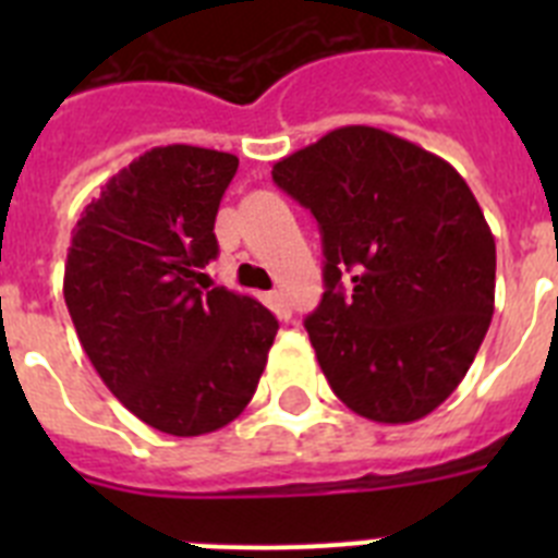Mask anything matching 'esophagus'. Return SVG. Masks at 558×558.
<instances>
[{
  "label": "esophagus",
  "instance_id": "esophagus-1",
  "mask_svg": "<svg viewBox=\"0 0 558 558\" xmlns=\"http://www.w3.org/2000/svg\"><path fill=\"white\" fill-rule=\"evenodd\" d=\"M268 304H270V310H274V313L279 315V318H284V322H288V318H290V304H288V299H284L282 290H270V293H268Z\"/></svg>",
  "mask_w": 558,
  "mask_h": 558
}]
</instances>
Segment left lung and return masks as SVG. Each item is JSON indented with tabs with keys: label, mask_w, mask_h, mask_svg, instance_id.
Wrapping results in <instances>:
<instances>
[{
	"label": "left lung",
	"mask_w": 558,
	"mask_h": 558,
	"mask_svg": "<svg viewBox=\"0 0 558 558\" xmlns=\"http://www.w3.org/2000/svg\"><path fill=\"white\" fill-rule=\"evenodd\" d=\"M274 181L322 229L327 290L304 327L335 397L383 425L436 411L495 313V236L466 181L368 125L276 161Z\"/></svg>",
	"instance_id": "8db88e82"
}]
</instances>
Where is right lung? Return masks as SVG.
Segmentation results:
<instances>
[{
  "mask_svg": "<svg viewBox=\"0 0 558 558\" xmlns=\"http://www.w3.org/2000/svg\"><path fill=\"white\" fill-rule=\"evenodd\" d=\"M236 156L153 147L83 209L63 270L69 315L108 391L145 425L204 436L256 391L279 322L251 295L209 288L215 218Z\"/></svg>",
  "mask_w": 558,
  "mask_h": 558,
  "instance_id": "right-lung-1",
  "label": "right lung"
}]
</instances>
